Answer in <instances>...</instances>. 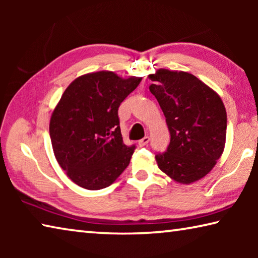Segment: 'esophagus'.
Listing matches in <instances>:
<instances>
[{
	"mask_svg": "<svg viewBox=\"0 0 258 258\" xmlns=\"http://www.w3.org/2000/svg\"><path fill=\"white\" fill-rule=\"evenodd\" d=\"M149 141H150V138L149 137H145L143 139H141L139 141V146L140 147H145V146H147L148 143H149Z\"/></svg>",
	"mask_w": 258,
	"mask_h": 258,
	"instance_id": "obj_1",
	"label": "esophagus"
}]
</instances>
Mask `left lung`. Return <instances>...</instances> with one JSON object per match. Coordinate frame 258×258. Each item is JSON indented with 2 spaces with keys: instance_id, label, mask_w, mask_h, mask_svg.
<instances>
[{
  "instance_id": "obj_1",
  "label": "left lung",
  "mask_w": 258,
  "mask_h": 258,
  "mask_svg": "<svg viewBox=\"0 0 258 258\" xmlns=\"http://www.w3.org/2000/svg\"><path fill=\"white\" fill-rule=\"evenodd\" d=\"M149 86L171 134L167 150L156 156L161 172L190 184L212 171L224 151L226 110L212 87L186 72L158 69Z\"/></svg>"
}]
</instances>
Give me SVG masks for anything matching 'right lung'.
<instances>
[{"label": "right lung", "instance_id": "add662e5", "mask_svg": "<svg viewBox=\"0 0 258 258\" xmlns=\"http://www.w3.org/2000/svg\"><path fill=\"white\" fill-rule=\"evenodd\" d=\"M141 80L109 71L89 73L61 95L51 115L50 138L56 161L77 185L103 189L128 166L135 146L124 145L118 108Z\"/></svg>", "mask_w": 258, "mask_h": 258}]
</instances>
